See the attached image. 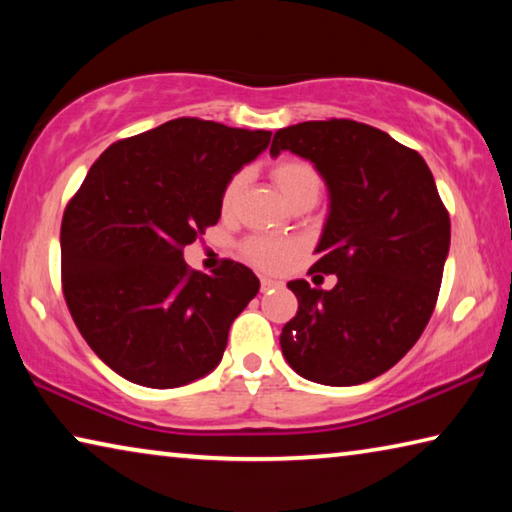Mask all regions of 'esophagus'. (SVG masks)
Masks as SVG:
<instances>
[{"instance_id":"obj_1","label":"esophagus","mask_w":512,"mask_h":512,"mask_svg":"<svg viewBox=\"0 0 512 512\" xmlns=\"http://www.w3.org/2000/svg\"><path fill=\"white\" fill-rule=\"evenodd\" d=\"M277 287H282L280 280H273V277H262V291L264 293L271 291V289H277Z\"/></svg>"}]
</instances>
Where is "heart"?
Wrapping results in <instances>:
<instances>
[{"label":"heart","mask_w":512,"mask_h":512,"mask_svg":"<svg viewBox=\"0 0 512 512\" xmlns=\"http://www.w3.org/2000/svg\"><path fill=\"white\" fill-rule=\"evenodd\" d=\"M271 178L275 187L280 189L284 201L291 207L296 203H316L320 196V189H323V178H320L318 169L309 160L302 158H282L271 164ZM246 185V173H235L230 176L228 183H225L221 192V212L230 214L235 210L241 192H244ZM241 253L248 259L250 264L259 268H266V271H277V268L287 266L289 259L296 255V246L291 241L282 239H271V237H250L241 244Z\"/></svg>","instance_id":"1"}]
</instances>
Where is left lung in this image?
<instances>
[{"label":"left lung","mask_w":512,"mask_h":512,"mask_svg":"<svg viewBox=\"0 0 512 512\" xmlns=\"http://www.w3.org/2000/svg\"><path fill=\"white\" fill-rule=\"evenodd\" d=\"M314 162L329 216L309 273L334 289L287 287L298 314L282 327L284 359L300 377L357 386L393 368L427 327L449 253V212L418 151L352 119L280 128L271 155Z\"/></svg>","instance_id":"1"}]
</instances>
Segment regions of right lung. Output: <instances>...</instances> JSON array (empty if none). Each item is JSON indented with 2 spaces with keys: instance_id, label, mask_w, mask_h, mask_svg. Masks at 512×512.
<instances>
[{
  "instance_id": "1",
  "label": "right lung",
  "mask_w": 512,
  "mask_h": 512,
  "mask_svg": "<svg viewBox=\"0 0 512 512\" xmlns=\"http://www.w3.org/2000/svg\"><path fill=\"white\" fill-rule=\"evenodd\" d=\"M268 142V131L180 117L110 144L90 167L60 225L63 296L117 375L176 388L219 366L259 280L232 259L194 271L183 250L216 225L225 183Z\"/></svg>"
}]
</instances>
